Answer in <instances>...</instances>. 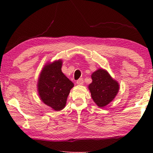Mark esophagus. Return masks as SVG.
Here are the masks:
<instances>
[{"label":"esophagus","mask_w":153,"mask_h":153,"mask_svg":"<svg viewBox=\"0 0 153 153\" xmlns=\"http://www.w3.org/2000/svg\"><path fill=\"white\" fill-rule=\"evenodd\" d=\"M76 83L78 85H82L83 84V79L82 78H80L76 82Z\"/></svg>","instance_id":"obj_1"}]
</instances>
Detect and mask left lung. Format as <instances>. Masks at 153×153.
Listing matches in <instances>:
<instances>
[{
    "mask_svg": "<svg viewBox=\"0 0 153 153\" xmlns=\"http://www.w3.org/2000/svg\"><path fill=\"white\" fill-rule=\"evenodd\" d=\"M91 78L93 82L88 86L91 97L97 106L102 108L115 98L119 91V83L103 69L93 72Z\"/></svg>",
    "mask_w": 153,
    "mask_h": 153,
    "instance_id": "1",
    "label": "left lung"
}]
</instances>
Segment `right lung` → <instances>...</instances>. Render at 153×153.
<instances>
[{"label": "right lung", "mask_w": 153, "mask_h": 153, "mask_svg": "<svg viewBox=\"0 0 153 153\" xmlns=\"http://www.w3.org/2000/svg\"><path fill=\"white\" fill-rule=\"evenodd\" d=\"M62 61L45 64L38 79L37 91L41 100L56 111L62 110L74 83L62 71Z\"/></svg>", "instance_id": "add662e5"}]
</instances>
